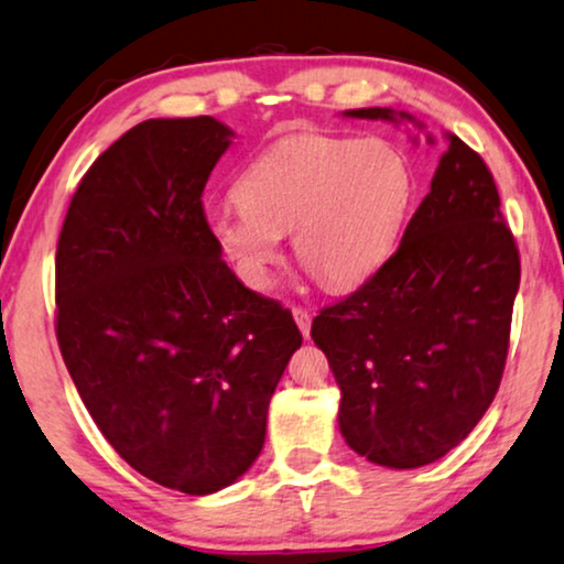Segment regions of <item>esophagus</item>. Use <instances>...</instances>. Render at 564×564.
I'll list each match as a JSON object with an SVG mask.
<instances>
[{"label": "esophagus", "mask_w": 564, "mask_h": 564, "mask_svg": "<svg viewBox=\"0 0 564 564\" xmlns=\"http://www.w3.org/2000/svg\"><path fill=\"white\" fill-rule=\"evenodd\" d=\"M291 314H294V319H296L299 329H302V335H304V337H310V327H312V314L306 312V310H302V306H294V310H291Z\"/></svg>", "instance_id": "1"}]
</instances>
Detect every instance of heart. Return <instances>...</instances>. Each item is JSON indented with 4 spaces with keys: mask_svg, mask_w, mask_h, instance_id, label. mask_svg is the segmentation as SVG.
<instances>
[{
    "mask_svg": "<svg viewBox=\"0 0 564 564\" xmlns=\"http://www.w3.org/2000/svg\"><path fill=\"white\" fill-rule=\"evenodd\" d=\"M410 198V164L392 141L304 133L242 172L239 204L208 216V231L250 289L273 283L283 235L325 286L352 289L394 252Z\"/></svg>",
    "mask_w": 564,
    "mask_h": 564,
    "instance_id": "b5f03b06",
    "label": "heart"
}]
</instances>
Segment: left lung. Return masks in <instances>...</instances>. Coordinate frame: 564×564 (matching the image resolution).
<instances>
[{"mask_svg":"<svg viewBox=\"0 0 564 564\" xmlns=\"http://www.w3.org/2000/svg\"><path fill=\"white\" fill-rule=\"evenodd\" d=\"M345 116L415 120L392 108ZM444 139L397 252L312 322L343 394V438L379 467H425L459 446L506 369L521 258L482 156Z\"/></svg>","mask_w":564,"mask_h":564,"instance_id":"8db88e82","label":"left lung"}]
</instances>
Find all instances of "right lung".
I'll list each match as a JSON object with an SVG mask.
<instances>
[{
	"instance_id": "right-lung-1",
	"label": "right lung",
	"mask_w": 564,
	"mask_h": 564,
	"mask_svg": "<svg viewBox=\"0 0 564 564\" xmlns=\"http://www.w3.org/2000/svg\"><path fill=\"white\" fill-rule=\"evenodd\" d=\"M231 137L212 116L133 126L82 177L56 247V337L82 402L120 459L187 495L252 467L302 345L208 231L200 198Z\"/></svg>"
}]
</instances>
